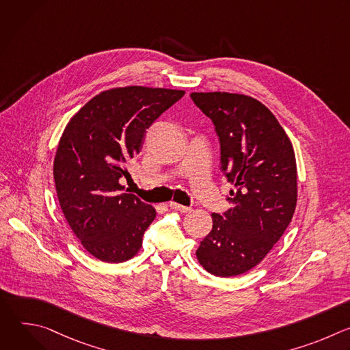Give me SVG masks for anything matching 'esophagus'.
<instances>
[{"instance_id":"34e87169","label":"esophagus","mask_w":350,"mask_h":350,"mask_svg":"<svg viewBox=\"0 0 350 350\" xmlns=\"http://www.w3.org/2000/svg\"><path fill=\"white\" fill-rule=\"evenodd\" d=\"M169 206H170V209L177 211V212H181V213H187V212H189V211H191V208L184 206V205H180V204H177V202H170V204H169Z\"/></svg>"}]
</instances>
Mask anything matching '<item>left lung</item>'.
Wrapping results in <instances>:
<instances>
[{"label":"left lung","instance_id":"left-lung-1","mask_svg":"<svg viewBox=\"0 0 350 350\" xmlns=\"http://www.w3.org/2000/svg\"><path fill=\"white\" fill-rule=\"evenodd\" d=\"M191 99L215 124L220 167L234 185V206L212 213V231L196 258L217 277H234L258 266L292 220L296 161L275 116L258 99L230 92H192Z\"/></svg>","mask_w":350,"mask_h":350}]
</instances>
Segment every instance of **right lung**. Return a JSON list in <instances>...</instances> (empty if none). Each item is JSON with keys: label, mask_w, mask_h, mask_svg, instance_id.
Returning a JSON list of instances; mask_svg holds the SVG:
<instances>
[{"label": "right lung", "mask_w": 350, "mask_h": 350, "mask_svg": "<svg viewBox=\"0 0 350 350\" xmlns=\"http://www.w3.org/2000/svg\"><path fill=\"white\" fill-rule=\"evenodd\" d=\"M185 91L129 85L95 95L59 139L54 178L68 224L87 252L107 263L137 255L155 209L123 191L126 165L141 151L146 129Z\"/></svg>", "instance_id": "obj_1"}]
</instances>
